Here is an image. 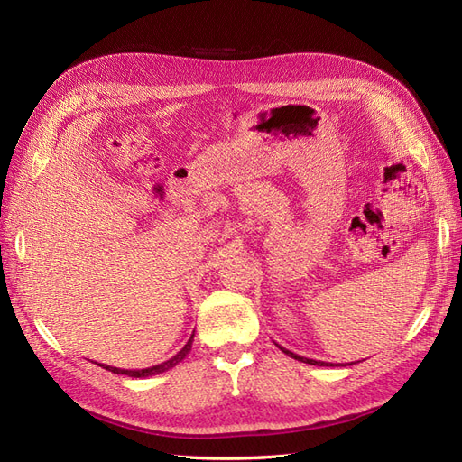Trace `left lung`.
Instances as JSON below:
<instances>
[{
  "mask_svg": "<svg viewBox=\"0 0 462 462\" xmlns=\"http://www.w3.org/2000/svg\"><path fill=\"white\" fill-rule=\"evenodd\" d=\"M277 345V343H275ZM279 348H282V351L287 355V356H291V358H295V360H300V362H304V365H312V366H353V365H356V362H351V365H331V362H324V360H314V358H306V356H300V355H295V353H291V351H287V348H283L282 345H277Z\"/></svg>",
  "mask_w": 462,
  "mask_h": 462,
  "instance_id": "1",
  "label": "left lung"
}]
</instances>
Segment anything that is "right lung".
Wrapping results in <instances>:
<instances>
[{
  "instance_id": "right-lung-1",
  "label": "right lung",
  "mask_w": 462,
  "mask_h": 462,
  "mask_svg": "<svg viewBox=\"0 0 462 462\" xmlns=\"http://www.w3.org/2000/svg\"><path fill=\"white\" fill-rule=\"evenodd\" d=\"M192 341H194V333L190 335V339L187 341V345H185L183 348H180V351H179L175 356H171L170 360H165V362H162V365H156V366H152V368H143V370H121V368L106 366V365H100V366L106 368V370H109V372H114V374H123V375H129V377H148V375H156V374L171 370V368H175V366L179 365V362H183L185 356L190 353Z\"/></svg>"
}]
</instances>
